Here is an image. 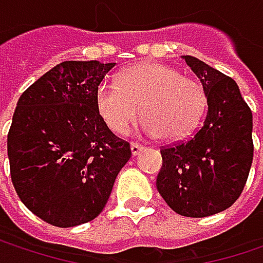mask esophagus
<instances>
[{"mask_svg": "<svg viewBox=\"0 0 263 263\" xmlns=\"http://www.w3.org/2000/svg\"><path fill=\"white\" fill-rule=\"evenodd\" d=\"M143 151V146L141 144H138V143H132L131 144V154L135 157V155H138L140 152Z\"/></svg>", "mask_w": 263, "mask_h": 263, "instance_id": "1", "label": "esophagus"}]
</instances>
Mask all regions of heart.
I'll return each mask as SVG.
<instances>
[{"label": "heart", "mask_w": 263, "mask_h": 263, "mask_svg": "<svg viewBox=\"0 0 263 263\" xmlns=\"http://www.w3.org/2000/svg\"><path fill=\"white\" fill-rule=\"evenodd\" d=\"M205 102L199 82L158 62L134 65L96 89L97 114L119 135L129 132L141 108V129L149 137L183 140L198 126Z\"/></svg>", "instance_id": "heart-1"}]
</instances>
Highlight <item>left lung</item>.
<instances>
[{
    "label": "left lung",
    "mask_w": 263,
    "mask_h": 263,
    "mask_svg": "<svg viewBox=\"0 0 263 263\" xmlns=\"http://www.w3.org/2000/svg\"><path fill=\"white\" fill-rule=\"evenodd\" d=\"M201 80L207 114L189 140L161 149L157 189L181 216L205 218L229 209L243 190L253 161V114L235 80L183 56Z\"/></svg>",
    "instance_id": "left-lung-1"
}]
</instances>
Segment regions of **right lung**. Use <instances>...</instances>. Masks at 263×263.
<instances>
[{
	"label": "right lung",
	"mask_w": 263,
	"mask_h": 263,
	"mask_svg": "<svg viewBox=\"0 0 263 263\" xmlns=\"http://www.w3.org/2000/svg\"><path fill=\"white\" fill-rule=\"evenodd\" d=\"M114 62L58 64L21 94L7 135L13 187L27 209L56 227L100 215L131 158L96 109V89Z\"/></svg>",
	"instance_id": "1"
}]
</instances>
